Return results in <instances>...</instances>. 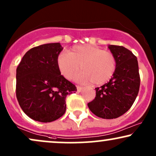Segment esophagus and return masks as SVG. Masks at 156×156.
Listing matches in <instances>:
<instances>
[{
	"mask_svg": "<svg viewBox=\"0 0 156 156\" xmlns=\"http://www.w3.org/2000/svg\"><path fill=\"white\" fill-rule=\"evenodd\" d=\"M82 89H83V88L80 87L79 86H77V91H78V92H80L82 91Z\"/></svg>",
	"mask_w": 156,
	"mask_h": 156,
	"instance_id": "1",
	"label": "esophagus"
}]
</instances>
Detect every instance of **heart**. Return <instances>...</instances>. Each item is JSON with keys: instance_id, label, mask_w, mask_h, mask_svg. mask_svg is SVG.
<instances>
[{"instance_id": "b5f03b06", "label": "heart", "mask_w": 156, "mask_h": 156, "mask_svg": "<svg viewBox=\"0 0 156 156\" xmlns=\"http://www.w3.org/2000/svg\"><path fill=\"white\" fill-rule=\"evenodd\" d=\"M57 65L61 74L67 79H71L80 66L83 71L76 76L77 80L101 85L113 76L116 60L111 52L91 45H80L73 46L68 53L60 54Z\"/></svg>"}]
</instances>
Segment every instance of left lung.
Wrapping results in <instances>:
<instances>
[{
    "mask_svg": "<svg viewBox=\"0 0 156 156\" xmlns=\"http://www.w3.org/2000/svg\"><path fill=\"white\" fill-rule=\"evenodd\" d=\"M116 68L109 82L96 88V97L88 103L89 110L104 119L119 118L127 112L137 97L140 85L137 59L123 46L109 45Z\"/></svg>",
    "mask_w": 156,
    "mask_h": 156,
    "instance_id": "obj_1",
    "label": "left lung"
}]
</instances>
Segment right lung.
<instances>
[{"instance_id":"obj_1","label":"right lung","mask_w":156,"mask_h":156,"mask_svg":"<svg viewBox=\"0 0 156 156\" xmlns=\"http://www.w3.org/2000/svg\"><path fill=\"white\" fill-rule=\"evenodd\" d=\"M59 43L43 44L26 52L16 68V98L24 113L36 121L48 123L66 111L67 95L76 86L61 75L57 58Z\"/></svg>"}]
</instances>
